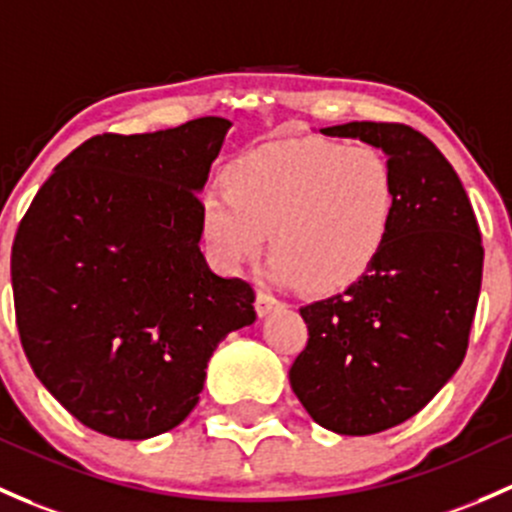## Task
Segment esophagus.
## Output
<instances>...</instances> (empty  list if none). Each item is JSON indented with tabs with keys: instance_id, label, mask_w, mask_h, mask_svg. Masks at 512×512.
<instances>
[{
	"instance_id": "1",
	"label": "esophagus",
	"mask_w": 512,
	"mask_h": 512,
	"mask_svg": "<svg viewBox=\"0 0 512 512\" xmlns=\"http://www.w3.org/2000/svg\"><path fill=\"white\" fill-rule=\"evenodd\" d=\"M282 301H279L277 297H272L270 292H257V299H255V309H257V314L260 316H267L270 314V311H274V309H282Z\"/></svg>"
}]
</instances>
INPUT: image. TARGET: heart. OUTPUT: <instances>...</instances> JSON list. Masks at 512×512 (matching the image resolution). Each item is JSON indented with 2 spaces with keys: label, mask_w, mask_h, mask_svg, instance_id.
I'll return each instance as SVG.
<instances>
[{
  "label": "heart",
  "mask_w": 512,
  "mask_h": 512,
  "mask_svg": "<svg viewBox=\"0 0 512 512\" xmlns=\"http://www.w3.org/2000/svg\"><path fill=\"white\" fill-rule=\"evenodd\" d=\"M225 191L206 193L201 228L215 260L240 270L270 235V274L309 294H338L365 277L390 240L397 179L375 147L319 137L279 139L240 154Z\"/></svg>",
  "instance_id": "obj_1"
}]
</instances>
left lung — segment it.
<instances>
[{
    "mask_svg": "<svg viewBox=\"0 0 512 512\" xmlns=\"http://www.w3.org/2000/svg\"><path fill=\"white\" fill-rule=\"evenodd\" d=\"M321 134L383 149L400 196L373 270L299 309L309 341L289 368L316 424L365 437L414 417L459 370L481 292V230L454 166L422 132L348 122Z\"/></svg>",
    "mask_w": 512,
    "mask_h": 512,
    "instance_id": "8db88e82",
    "label": "left lung"
}]
</instances>
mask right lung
<instances>
[{"label": "right lung", "mask_w": 512, "mask_h": 512, "mask_svg": "<svg viewBox=\"0 0 512 512\" xmlns=\"http://www.w3.org/2000/svg\"><path fill=\"white\" fill-rule=\"evenodd\" d=\"M230 122L98 134L39 188L12 245L21 346L43 387L105 437L149 439L196 407L208 360L257 319L208 270L201 191Z\"/></svg>", "instance_id": "right-lung-1"}]
</instances>
